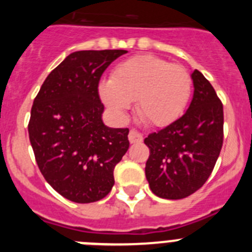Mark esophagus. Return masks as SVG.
Returning <instances> with one entry per match:
<instances>
[{"label":"esophagus","instance_id":"1","mask_svg":"<svg viewBox=\"0 0 252 252\" xmlns=\"http://www.w3.org/2000/svg\"><path fill=\"white\" fill-rule=\"evenodd\" d=\"M128 141L131 144H139V142L142 141V135L137 132L136 130H130V132H128Z\"/></svg>","mask_w":252,"mask_h":252}]
</instances>
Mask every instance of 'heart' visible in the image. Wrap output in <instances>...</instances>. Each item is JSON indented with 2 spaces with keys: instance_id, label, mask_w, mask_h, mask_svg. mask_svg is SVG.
Masks as SVG:
<instances>
[{
  "instance_id": "heart-1",
  "label": "heart",
  "mask_w": 252,
  "mask_h": 252,
  "mask_svg": "<svg viewBox=\"0 0 252 252\" xmlns=\"http://www.w3.org/2000/svg\"><path fill=\"white\" fill-rule=\"evenodd\" d=\"M101 98L116 113L136 101L139 116L154 126L174 122L192 94V77L183 65L154 55H140L116 66L111 79L99 83Z\"/></svg>"
}]
</instances>
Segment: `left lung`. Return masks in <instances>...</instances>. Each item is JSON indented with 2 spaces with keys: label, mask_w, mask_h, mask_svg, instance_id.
<instances>
[{
  "label": "left lung",
  "mask_w": 252,
  "mask_h": 252,
  "mask_svg": "<svg viewBox=\"0 0 252 252\" xmlns=\"http://www.w3.org/2000/svg\"><path fill=\"white\" fill-rule=\"evenodd\" d=\"M194 93L180 119L144 142L150 149L145 174L151 192L182 199L201 188L212 173L223 144V106L212 84L195 69Z\"/></svg>",
  "instance_id": "obj_1"
}]
</instances>
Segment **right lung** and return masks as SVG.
Here are the masks:
<instances>
[{
  "mask_svg": "<svg viewBox=\"0 0 252 252\" xmlns=\"http://www.w3.org/2000/svg\"><path fill=\"white\" fill-rule=\"evenodd\" d=\"M126 50L74 51L46 77L31 107L29 137L45 180L69 201L92 203L111 192L128 128L107 127L98 84Z\"/></svg>",
  "mask_w": 252,
  "mask_h": 252,
  "instance_id": "obj_1",
  "label": "right lung"
}]
</instances>
